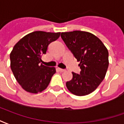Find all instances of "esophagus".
<instances>
[{
    "label": "esophagus",
    "mask_w": 124,
    "mask_h": 124,
    "mask_svg": "<svg viewBox=\"0 0 124 124\" xmlns=\"http://www.w3.org/2000/svg\"><path fill=\"white\" fill-rule=\"evenodd\" d=\"M58 70H59L60 72H65V71H66L65 69H62V68H58Z\"/></svg>",
    "instance_id": "1"
}]
</instances>
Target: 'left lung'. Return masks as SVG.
I'll list each match as a JSON object with an SVG mask.
<instances>
[{"label":"left lung","instance_id":"1","mask_svg":"<svg viewBox=\"0 0 124 124\" xmlns=\"http://www.w3.org/2000/svg\"><path fill=\"white\" fill-rule=\"evenodd\" d=\"M61 38L80 62V73L72 72V79L66 84L68 90L78 96L92 93L105 78L109 65L108 50L98 37L88 32H62Z\"/></svg>","mask_w":124,"mask_h":124}]
</instances>
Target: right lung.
<instances>
[{
    "mask_svg": "<svg viewBox=\"0 0 124 124\" xmlns=\"http://www.w3.org/2000/svg\"><path fill=\"white\" fill-rule=\"evenodd\" d=\"M60 35V32L35 31L24 36L14 46L10 54V68L16 80L26 92H41L48 86L56 68L40 64L41 56Z\"/></svg>",
    "mask_w": 124,
    "mask_h": 124,
    "instance_id": "obj_1",
    "label": "right lung"
}]
</instances>
